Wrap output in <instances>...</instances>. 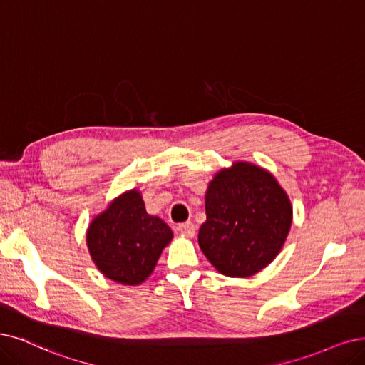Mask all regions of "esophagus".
I'll return each mask as SVG.
<instances>
[{"label": "esophagus", "instance_id": "34e87169", "mask_svg": "<svg viewBox=\"0 0 365 365\" xmlns=\"http://www.w3.org/2000/svg\"><path fill=\"white\" fill-rule=\"evenodd\" d=\"M178 230H179L183 236H186V237H194V236H195V225H194L191 221L179 224Z\"/></svg>", "mask_w": 365, "mask_h": 365}]
</instances>
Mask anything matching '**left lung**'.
Here are the masks:
<instances>
[{
	"instance_id": "left-lung-1",
	"label": "left lung",
	"mask_w": 365,
	"mask_h": 365,
	"mask_svg": "<svg viewBox=\"0 0 365 365\" xmlns=\"http://www.w3.org/2000/svg\"><path fill=\"white\" fill-rule=\"evenodd\" d=\"M292 215L289 195L274 175L239 160L207 186V220L200 227L198 245L220 274L251 277L281 251Z\"/></svg>"
}]
</instances>
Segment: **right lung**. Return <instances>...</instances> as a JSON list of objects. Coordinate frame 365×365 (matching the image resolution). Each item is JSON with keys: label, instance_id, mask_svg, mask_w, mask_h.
<instances>
[{"label": "right lung", "instance_id": "right-lung-1", "mask_svg": "<svg viewBox=\"0 0 365 365\" xmlns=\"http://www.w3.org/2000/svg\"><path fill=\"white\" fill-rule=\"evenodd\" d=\"M171 239V228L145 212L137 190L114 198L87 230L94 264L106 278L125 286H138L150 277Z\"/></svg>", "mask_w": 365, "mask_h": 365}]
</instances>
